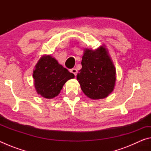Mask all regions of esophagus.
<instances>
[{"label":"esophagus","instance_id":"esophagus-1","mask_svg":"<svg viewBox=\"0 0 151 151\" xmlns=\"http://www.w3.org/2000/svg\"><path fill=\"white\" fill-rule=\"evenodd\" d=\"M70 72L73 73L74 75H75V76H76V74H77V70L76 69V68H72V69L70 70Z\"/></svg>","mask_w":151,"mask_h":151}]
</instances>
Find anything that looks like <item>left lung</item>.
Here are the masks:
<instances>
[{"label": "left lung", "instance_id": "obj_1", "mask_svg": "<svg viewBox=\"0 0 151 151\" xmlns=\"http://www.w3.org/2000/svg\"><path fill=\"white\" fill-rule=\"evenodd\" d=\"M81 65L76 79L86 96L93 100L102 99L113 91L116 68L105 46L95 50L85 48Z\"/></svg>", "mask_w": 151, "mask_h": 151}]
</instances>
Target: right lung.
Segmentation results:
<instances>
[{"label":"right lung","mask_w":151,"mask_h":151,"mask_svg":"<svg viewBox=\"0 0 151 151\" xmlns=\"http://www.w3.org/2000/svg\"><path fill=\"white\" fill-rule=\"evenodd\" d=\"M32 76L37 94L48 99L58 96L66 82L75 78L74 74L49 55L40 58L35 66Z\"/></svg>","instance_id":"add662e5"}]
</instances>
